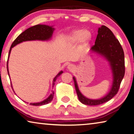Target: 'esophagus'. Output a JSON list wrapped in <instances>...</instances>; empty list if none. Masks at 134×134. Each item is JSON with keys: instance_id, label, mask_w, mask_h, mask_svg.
Masks as SVG:
<instances>
[{"instance_id": "esophagus-1", "label": "esophagus", "mask_w": 134, "mask_h": 134, "mask_svg": "<svg viewBox=\"0 0 134 134\" xmlns=\"http://www.w3.org/2000/svg\"><path fill=\"white\" fill-rule=\"evenodd\" d=\"M74 69H75V66L72 64H70L69 65V66H68V69H69V70H73Z\"/></svg>"}]
</instances>
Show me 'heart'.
Returning <instances> with one entry per match:
<instances>
[{
	"instance_id": "1",
	"label": "heart",
	"mask_w": 134,
	"mask_h": 134,
	"mask_svg": "<svg viewBox=\"0 0 134 134\" xmlns=\"http://www.w3.org/2000/svg\"><path fill=\"white\" fill-rule=\"evenodd\" d=\"M91 38V34L88 31L76 30L70 34L67 38V41L71 43H75L80 40L82 46H86Z\"/></svg>"
}]
</instances>
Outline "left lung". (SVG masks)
<instances>
[{"instance_id":"left-lung-1","label":"left lung","mask_w":134,"mask_h":134,"mask_svg":"<svg viewBox=\"0 0 134 134\" xmlns=\"http://www.w3.org/2000/svg\"><path fill=\"white\" fill-rule=\"evenodd\" d=\"M91 49L104 56L110 63L114 77L113 86L109 93L103 98L97 100L90 99L83 96L79 90L75 77H73L77 95L81 102L87 105L93 106L107 102L117 94L124 77L125 66L123 48L112 31L105 26H102L99 28L95 44Z\"/></svg>"}]
</instances>
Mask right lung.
<instances>
[{
    "label": "right lung",
    "mask_w": 134,
    "mask_h": 134,
    "mask_svg": "<svg viewBox=\"0 0 134 134\" xmlns=\"http://www.w3.org/2000/svg\"><path fill=\"white\" fill-rule=\"evenodd\" d=\"M53 30L54 28H53L52 27L49 26L47 25H37L35 26H34L32 27H29V28L27 29L26 31L23 32L21 34H20L17 37L14 41H13V43H12L11 46L10 47L9 51V55H8V58L9 56L11 53V49L13 47H14L18 44L21 43L23 41H31V40H47L49 38H51L52 35ZM8 59L7 61V70L8 73L9 75V71H8ZM63 71H61L58 75L54 77V79L53 80V83L52 85H55V82L57 80V77L59 76V75H61L63 73ZM12 89H13V87H12ZM14 91V90H13ZM53 94H54V91H52V93L51 95L49 96V97L45 99L44 100L41 102L38 103H31L30 105H34V106H41L44 105L46 104H47L49 102L52 100L53 98Z\"/></svg>",
    "instance_id": "add662e5"
}]
</instances>
